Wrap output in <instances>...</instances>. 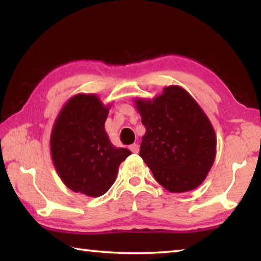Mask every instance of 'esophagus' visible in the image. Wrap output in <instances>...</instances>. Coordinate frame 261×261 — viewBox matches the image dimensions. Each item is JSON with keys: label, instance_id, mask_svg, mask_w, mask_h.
Segmentation results:
<instances>
[{"label": "esophagus", "instance_id": "esophagus-1", "mask_svg": "<svg viewBox=\"0 0 261 261\" xmlns=\"http://www.w3.org/2000/svg\"><path fill=\"white\" fill-rule=\"evenodd\" d=\"M129 148L132 152H135V153L139 152V145H138V143H134V145H131Z\"/></svg>", "mask_w": 261, "mask_h": 261}]
</instances>
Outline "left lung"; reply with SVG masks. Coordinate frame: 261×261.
Returning <instances> with one entry per match:
<instances>
[{"label":"left lung","instance_id":"left-lung-1","mask_svg":"<svg viewBox=\"0 0 261 261\" xmlns=\"http://www.w3.org/2000/svg\"><path fill=\"white\" fill-rule=\"evenodd\" d=\"M146 127L140 157L154 179L171 193L196 188L214 163L216 137L208 118L190 93L177 85L151 99H136Z\"/></svg>","mask_w":261,"mask_h":261}]
</instances>
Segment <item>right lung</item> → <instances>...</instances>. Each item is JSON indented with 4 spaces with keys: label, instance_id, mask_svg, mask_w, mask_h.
<instances>
[{
    "label": "right lung",
    "instance_id": "right-lung-1",
    "mask_svg": "<svg viewBox=\"0 0 261 261\" xmlns=\"http://www.w3.org/2000/svg\"><path fill=\"white\" fill-rule=\"evenodd\" d=\"M109 107L94 94H77L60 110L51 131L55 168L69 190L91 197L107 193L120 164L131 154L115 148L104 129Z\"/></svg>",
    "mask_w": 261,
    "mask_h": 261
}]
</instances>
